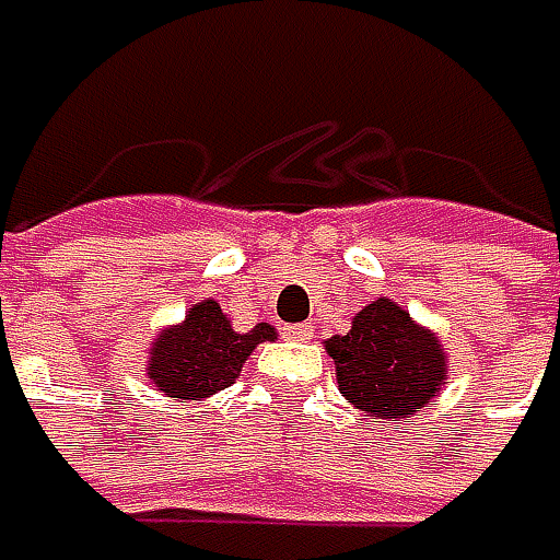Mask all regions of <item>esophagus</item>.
I'll return each instance as SVG.
<instances>
[{
	"label": "esophagus",
	"instance_id": "esophagus-1",
	"mask_svg": "<svg viewBox=\"0 0 560 560\" xmlns=\"http://www.w3.org/2000/svg\"><path fill=\"white\" fill-rule=\"evenodd\" d=\"M283 334H287L290 340H308V337H312V324H287Z\"/></svg>",
	"mask_w": 560,
	"mask_h": 560
}]
</instances>
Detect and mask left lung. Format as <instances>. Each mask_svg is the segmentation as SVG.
Listing matches in <instances>:
<instances>
[{"mask_svg": "<svg viewBox=\"0 0 560 560\" xmlns=\"http://www.w3.org/2000/svg\"><path fill=\"white\" fill-rule=\"evenodd\" d=\"M327 352L337 365L340 394L355 409L377 419H409L432 404L447 377L438 337L409 322V312L390 299L365 305L352 330L330 337Z\"/></svg>", "mask_w": 560, "mask_h": 560, "instance_id": "obj_1", "label": "left lung"}]
</instances>
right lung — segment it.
Wrapping results in <instances>:
<instances>
[{"label": "right lung", "mask_w": 560, "mask_h": 560, "mask_svg": "<svg viewBox=\"0 0 560 560\" xmlns=\"http://www.w3.org/2000/svg\"><path fill=\"white\" fill-rule=\"evenodd\" d=\"M265 340H273L270 324H255L248 334H238L223 308L208 299L185 315V324L156 337L148 375L166 397H210L236 381L248 352Z\"/></svg>", "instance_id": "add662e5"}]
</instances>
